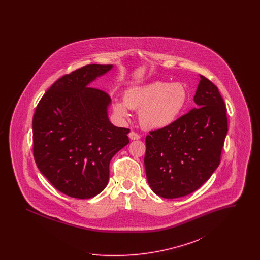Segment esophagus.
I'll return each instance as SVG.
<instances>
[{
	"mask_svg": "<svg viewBox=\"0 0 260 260\" xmlns=\"http://www.w3.org/2000/svg\"><path fill=\"white\" fill-rule=\"evenodd\" d=\"M128 137H129L132 140H137V139L140 138V136L137 135L135 132H131V133L128 134Z\"/></svg>",
	"mask_w": 260,
	"mask_h": 260,
	"instance_id": "34e87169",
	"label": "esophagus"
}]
</instances>
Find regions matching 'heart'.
<instances>
[{
    "label": "heart",
    "mask_w": 260,
    "mask_h": 260,
    "mask_svg": "<svg viewBox=\"0 0 260 260\" xmlns=\"http://www.w3.org/2000/svg\"><path fill=\"white\" fill-rule=\"evenodd\" d=\"M188 93L180 83L156 81L147 85L128 88L124 101L114 100V113L123 120H128V109L139 111L141 126L149 131H159L174 124L185 108Z\"/></svg>",
    "instance_id": "b5f03b06"
}]
</instances>
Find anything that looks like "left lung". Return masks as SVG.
I'll list each match as a JSON object with an SVG mask.
<instances>
[{"mask_svg": "<svg viewBox=\"0 0 260 260\" xmlns=\"http://www.w3.org/2000/svg\"><path fill=\"white\" fill-rule=\"evenodd\" d=\"M196 108L169 127L146 136L144 166L149 186L161 198L196 191L217 169L228 132L223 99L210 80L200 76Z\"/></svg>", "mask_w": 260, "mask_h": 260, "instance_id": "obj_1", "label": "left lung"}]
</instances>
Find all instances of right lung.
Returning a JSON list of instances; mask_svg holds the SVG:
<instances>
[{
    "label": "right lung",
    "instance_id": "right-lung-1",
    "mask_svg": "<svg viewBox=\"0 0 260 260\" xmlns=\"http://www.w3.org/2000/svg\"><path fill=\"white\" fill-rule=\"evenodd\" d=\"M113 65L89 64L58 79L33 117V153L41 173L63 194L99 195L109 180L113 156L129 140L128 128L108 118L109 95L89 85Z\"/></svg>",
    "mask_w": 260,
    "mask_h": 260
}]
</instances>
